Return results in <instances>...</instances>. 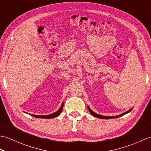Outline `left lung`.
Returning a JSON list of instances; mask_svg holds the SVG:
<instances>
[{
  "mask_svg": "<svg viewBox=\"0 0 151 151\" xmlns=\"http://www.w3.org/2000/svg\"><path fill=\"white\" fill-rule=\"evenodd\" d=\"M88 110H89V111L90 112V114L93 115V116H94V117H95L100 118V119H114V118H117V117H121V116H123V115H125V114H128V113H129V112L133 109V108H130L129 110L125 111L124 113H123V114H119V115H115V116H106V115H99V114H97V113H95V112L91 110V108H90V107L89 106H88Z\"/></svg>",
  "mask_w": 151,
  "mask_h": 151,
  "instance_id": "1",
  "label": "left lung"
}]
</instances>
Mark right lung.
Segmentation results:
<instances>
[{"label": "right lung", "instance_id": "add662e5", "mask_svg": "<svg viewBox=\"0 0 151 151\" xmlns=\"http://www.w3.org/2000/svg\"><path fill=\"white\" fill-rule=\"evenodd\" d=\"M63 102H62V105H61L60 108L58 109V110L56 111V112H54V113H52L51 114L49 115H34V114H29L32 116H33L34 117H36V118H43V119H51V118H54V117H56L57 116H58V115L60 114L61 111H62L63 110ZM26 113V112H25Z\"/></svg>", "mask_w": 151, "mask_h": 151}]
</instances>
